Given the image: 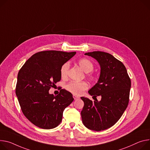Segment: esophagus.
<instances>
[{"mask_svg":"<svg viewBox=\"0 0 150 150\" xmlns=\"http://www.w3.org/2000/svg\"><path fill=\"white\" fill-rule=\"evenodd\" d=\"M73 98H74V99L75 100L78 99L79 98V96H76V95H73Z\"/></svg>","mask_w":150,"mask_h":150,"instance_id":"34e87169","label":"esophagus"}]
</instances>
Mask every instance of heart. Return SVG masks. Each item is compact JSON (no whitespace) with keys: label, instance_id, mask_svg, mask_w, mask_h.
<instances>
[{"label":"heart","instance_id":"b5f03b06","mask_svg":"<svg viewBox=\"0 0 150 150\" xmlns=\"http://www.w3.org/2000/svg\"><path fill=\"white\" fill-rule=\"evenodd\" d=\"M78 64L80 66L85 72L89 73L91 72L94 69V65L93 63L87 59H81L78 61ZM69 63H64L60 68V75L62 78H66L67 76L68 70H69ZM88 77L92 79H93V76L91 74H88ZM88 88V84L85 82V81H80V82H77V81H71V82L68 83L66 88L67 90L70 91L71 93L76 94L80 95L82 94L84 91L87 90Z\"/></svg>","mask_w":150,"mask_h":150}]
</instances>
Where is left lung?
<instances>
[{
  "instance_id": "1",
  "label": "left lung",
  "mask_w": 150,
  "mask_h": 150,
  "mask_svg": "<svg viewBox=\"0 0 150 150\" xmlns=\"http://www.w3.org/2000/svg\"><path fill=\"white\" fill-rule=\"evenodd\" d=\"M96 59L100 66L98 83L89 91L93 97L101 100L92 101L81 97L84 103L81 112L82 121L88 129L101 131L114 126L127 107L131 81L122 63L111 54L102 51L85 53Z\"/></svg>"
}]
</instances>
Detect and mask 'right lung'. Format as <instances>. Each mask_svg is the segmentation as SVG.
Wrapping results in <instances>:
<instances>
[{
  "label": "right lung",
  "instance_id": "1",
  "mask_svg": "<svg viewBox=\"0 0 150 150\" xmlns=\"http://www.w3.org/2000/svg\"><path fill=\"white\" fill-rule=\"evenodd\" d=\"M75 54L54 50L38 52L19 71L16 93L23 114L36 126L56 127L64 109L73 102L69 91L62 89L54 96L49 90L60 81L61 67Z\"/></svg>",
  "mask_w": 150,
  "mask_h": 150
}]
</instances>
